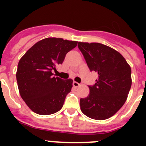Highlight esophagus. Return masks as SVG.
<instances>
[{
    "instance_id": "obj_1",
    "label": "esophagus",
    "mask_w": 146,
    "mask_h": 146,
    "mask_svg": "<svg viewBox=\"0 0 146 146\" xmlns=\"http://www.w3.org/2000/svg\"><path fill=\"white\" fill-rule=\"evenodd\" d=\"M72 85H73V86H74V88H77L80 86V83H78L77 82H75V81H74V82H73Z\"/></svg>"
}]
</instances>
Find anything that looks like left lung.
Returning <instances> with one entry per match:
<instances>
[{
  "mask_svg": "<svg viewBox=\"0 0 146 146\" xmlns=\"http://www.w3.org/2000/svg\"><path fill=\"white\" fill-rule=\"evenodd\" d=\"M78 48L91 72L98 74L89 95L80 99V110L86 116L105 120L115 115L124 104L131 86V67L123 55L100 43L79 42Z\"/></svg>",
  "mask_w": 146,
  "mask_h": 146,
  "instance_id": "1",
  "label": "left lung"
}]
</instances>
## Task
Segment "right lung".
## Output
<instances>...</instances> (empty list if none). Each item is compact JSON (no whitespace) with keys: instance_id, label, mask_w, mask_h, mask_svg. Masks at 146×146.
<instances>
[{"instance_id":"add662e5","label":"right lung","mask_w":146,"mask_h":146,"mask_svg":"<svg viewBox=\"0 0 146 146\" xmlns=\"http://www.w3.org/2000/svg\"><path fill=\"white\" fill-rule=\"evenodd\" d=\"M77 44L75 41L46 38L36 42L20 58L16 74L18 88L33 112L46 115L62 108L73 80L54 77L52 72Z\"/></svg>"}]
</instances>
